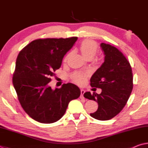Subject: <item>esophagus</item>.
<instances>
[{
  "mask_svg": "<svg viewBox=\"0 0 148 148\" xmlns=\"http://www.w3.org/2000/svg\"><path fill=\"white\" fill-rule=\"evenodd\" d=\"M80 92H81V95H80V99H84V93H85V91L84 90H80Z\"/></svg>",
  "mask_w": 148,
  "mask_h": 148,
  "instance_id": "1",
  "label": "esophagus"
}]
</instances>
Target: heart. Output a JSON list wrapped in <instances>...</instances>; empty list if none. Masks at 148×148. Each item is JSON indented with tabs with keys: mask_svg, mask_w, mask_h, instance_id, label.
Returning a JSON list of instances; mask_svg holds the SVG:
<instances>
[{
	"mask_svg": "<svg viewBox=\"0 0 148 148\" xmlns=\"http://www.w3.org/2000/svg\"><path fill=\"white\" fill-rule=\"evenodd\" d=\"M97 46L95 42L91 40H85L80 44V51L83 57L87 58L89 57H93L96 53ZM86 73H76L73 75V79L75 82L82 84L85 81Z\"/></svg>",
	"mask_w": 148,
	"mask_h": 148,
	"instance_id": "heart-1",
	"label": "heart"
}]
</instances>
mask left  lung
Listing matches in <instances>:
<instances>
[{"mask_svg":"<svg viewBox=\"0 0 148 148\" xmlns=\"http://www.w3.org/2000/svg\"><path fill=\"white\" fill-rule=\"evenodd\" d=\"M100 48L104 52V62L92 75L90 84L100 88L102 92H86L84 97L98 103V110L91 113V116L108 121L126 105L133 90V73L130 62L117 48L104 43L100 44Z\"/></svg>","mask_w":148,"mask_h":148,"instance_id":"1","label":"left lung"}]
</instances>
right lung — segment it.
Instances as JSON below:
<instances>
[{
	"mask_svg": "<svg viewBox=\"0 0 148 148\" xmlns=\"http://www.w3.org/2000/svg\"><path fill=\"white\" fill-rule=\"evenodd\" d=\"M77 39L73 37L35 40L19 53L13 86L22 108L35 121L44 124L57 122L64 115L69 102L80 97V89L73 84H64L55 90L49 85Z\"/></svg>",
	"mask_w": 148,
	"mask_h": 148,
	"instance_id": "obj_1",
	"label": "right lung"
}]
</instances>
